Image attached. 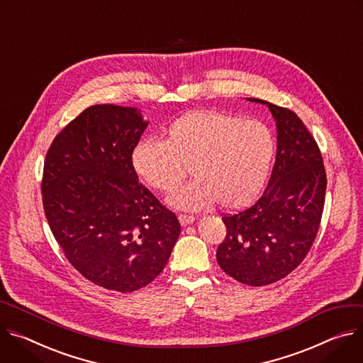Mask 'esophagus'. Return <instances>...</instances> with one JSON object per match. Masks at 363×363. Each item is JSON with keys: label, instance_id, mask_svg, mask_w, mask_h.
<instances>
[{"label": "esophagus", "instance_id": "esophagus-1", "mask_svg": "<svg viewBox=\"0 0 363 363\" xmlns=\"http://www.w3.org/2000/svg\"><path fill=\"white\" fill-rule=\"evenodd\" d=\"M179 220L183 226H187V225H191L194 222V216H190V215H180L179 216Z\"/></svg>", "mask_w": 363, "mask_h": 363}]
</instances>
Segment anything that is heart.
<instances>
[{"label": "heart", "mask_w": 363, "mask_h": 363, "mask_svg": "<svg viewBox=\"0 0 363 363\" xmlns=\"http://www.w3.org/2000/svg\"><path fill=\"white\" fill-rule=\"evenodd\" d=\"M164 135V141H140L131 163L138 179L161 193L174 190L189 167L194 180L169 197L182 211H200L215 202L226 211L248 206L261 191L275 152L268 125L219 111L184 113Z\"/></svg>", "instance_id": "heart-1"}]
</instances>
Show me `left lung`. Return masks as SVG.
Masks as SVG:
<instances>
[{
    "label": "left lung",
    "instance_id": "8db88e82",
    "mask_svg": "<svg viewBox=\"0 0 363 363\" xmlns=\"http://www.w3.org/2000/svg\"><path fill=\"white\" fill-rule=\"evenodd\" d=\"M267 105L277 128V155L268 186L247 211L222 218L226 238L216 259L247 286H268L296 269L310 251L325 206L326 172L320 150L290 109Z\"/></svg>",
    "mask_w": 363,
    "mask_h": 363
}]
</instances>
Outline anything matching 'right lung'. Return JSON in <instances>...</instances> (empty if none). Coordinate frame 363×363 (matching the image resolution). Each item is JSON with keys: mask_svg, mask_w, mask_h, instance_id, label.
Listing matches in <instances>:
<instances>
[{"mask_svg": "<svg viewBox=\"0 0 363 363\" xmlns=\"http://www.w3.org/2000/svg\"><path fill=\"white\" fill-rule=\"evenodd\" d=\"M147 127L138 108L89 106L56 135L45 163V213L66 258L94 284L119 293L150 284L182 232L133 169Z\"/></svg>", "mask_w": 363, "mask_h": 363, "instance_id": "add662e5", "label": "right lung"}]
</instances>
